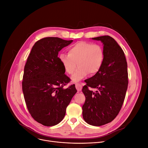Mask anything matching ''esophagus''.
Segmentation results:
<instances>
[{
	"instance_id": "1",
	"label": "esophagus",
	"mask_w": 148,
	"mask_h": 148,
	"mask_svg": "<svg viewBox=\"0 0 148 148\" xmlns=\"http://www.w3.org/2000/svg\"><path fill=\"white\" fill-rule=\"evenodd\" d=\"M75 88L78 92L81 91V90L82 89V84H80V83H77L75 84Z\"/></svg>"
}]
</instances>
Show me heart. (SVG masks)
<instances>
[{
  "mask_svg": "<svg viewBox=\"0 0 148 148\" xmlns=\"http://www.w3.org/2000/svg\"><path fill=\"white\" fill-rule=\"evenodd\" d=\"M68 54H60L59 60L65 71L73 74L72 80L79 82L87 76L97 74L101 68L104 54L101 46L98 44L80 41L69 47Z\"/></svg>",
  "mask_w": 148,
  "mask_h": 148,
  "instance_id": "1",
  "label": "heart"
}]
</instances>
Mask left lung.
<instances>
[{
	"instance_id": "8db88e82",
	"label": "left lung",
	"mask_w": 148,
	"mask_h": 148,
	"mask_svg": "<svg viewBox=\"0 0 148 148\" xmlns=\"http://www.w3.org/2000/svg\"><path fill=\"white\" fill-rule=\"evenodd\" d=\"M92 39L103 44L104 59L99 71L86 80L83 88L86 98L83 118L89 125L101 126L112 122L121 109L128 84L127 62L123 51L111 36Z\"/></svg>"
}]
</instances>
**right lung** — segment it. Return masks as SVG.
<instances>
[{"instance_id":"1","label":"right lung","mask_w":148,"mask_h":148,"mask_svg":"<svg viewBox=\"0 0 148 148\" xmlns=\"http://www.w3.org/2000/svg\"><path fill=\"white\" fill-rule=\"evenodd\" d=\"M73 41L58 37L41 39L33 46L25 66L22 89L26 106L32 117L44 126L62 121L77 92L75 84L64 88L71 80L58 57Z\"/></svg>"}]
</instances>
